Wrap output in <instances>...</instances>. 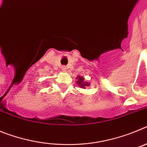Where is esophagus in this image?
<instances>
[{"label":"esophagus","mask_w":147,"mask_h":147,"mask_svg":"<svg viewBox=\"0 0 147 147\" xmlns=\"http://www.w3.org/2000/svg\"><path fill=\"white\" fill-rule=\"evenodd\" d=\"M61 68H62V70L63 71H66V70H67V67H66V66H65V65L62 66V67H61Z\"/></svg>","instance_id":"obj_1"}]
</instances>
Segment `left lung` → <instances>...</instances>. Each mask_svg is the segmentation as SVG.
I'll use <instances>...</instances> for the list:
<instances>
[{"mask_svg":"<svg viewBox=\"0 0 147 147\" xmlns=\"http://www.w3.org/2000/svg\"><path fill=\"white\" fill-rule=\"evenodd\" d=\"M76 82H77V85H79L80 87L83 88H85V87L89 86L90 85L88 83H85L84 82V79L82 76H77V81H76Z\"/></svg>","mask_w":147,"mask_h":147,"instance_id":"obj_1","label":"left lung"}]
</instances>
